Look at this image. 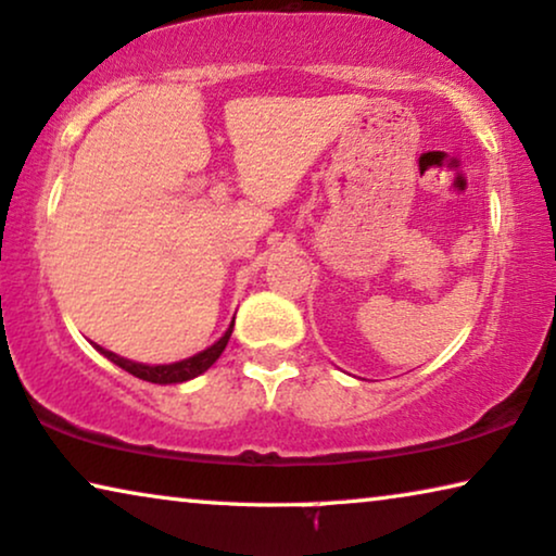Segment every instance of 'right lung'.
<instances>
[{
    "instance_id": "add662e5",
    "label": "right lung",
    "mask_w": 556,
    "mask_h": 556,
    "mask_svg": "<svg viewBox=\"0 0 556 556\" xmlns=\"http://www.w3.org/2000/svg\"><path fill=\"white\" fill-rule=\"evenodd\" d=\"M231 330H233V323L229 325V330H226L222 338L214 342V345L203 350V353L193 355V357H186V359H181V363H170V365L132 363V359H125V357L115 355V353H111V350H105V348H100V345H96V350H98L100 355H105L108 359H111V363L123 367L125 372L136 375V378H140V380L159 382V386H170V382H186V380L197 378V375H201V372H206L208 367L216 363L218 355L224 353L226 342H229V338H231Z\"/></svg>"
}]
</instances>
